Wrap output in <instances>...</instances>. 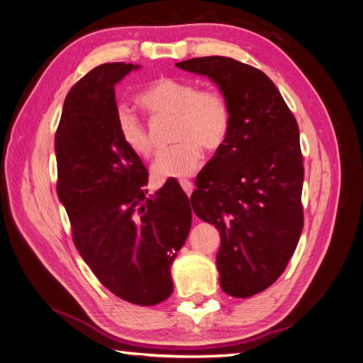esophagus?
<instances>
[{
  "instance_id": "esophagus-1",
  "label": "esophagus",
  "mask_w": 363,
  "mask_h": 363,
  "mask_svg": "<svg viewBox=\"0 0 363 363\" xmlns=\"http://www.w3.org/2000/svg\"><path fill=\"white\" fill-rule=\"evenodd\" d=\"M181 187H182V190L185 191V195H187V196L191 195L193 184H191L189 179H182V181H181Z\"/></svg>"
}]
</instances>
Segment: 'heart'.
<instances>
[{
    "mask_svg": "<svg viewBox=\"0 0 363 363\" xmlns=\"http://www.w3.org/2000/svg\"><path fill=\"white\" fill-rule=\"evenodd\" d=\"M139 105L153 116H174V147L164 150L151 165L157 182L187 178L196 170L202 148L216 151L224 145L232 126V111L223 92L199 89L195 82L159 77L138 97ZM117 131L125 147L134 155L147 157L153 140L138 116L121 109L116 117Z\"/></svg>",
    "mask_w": 363,
    "mask_h": 363,
    "instance_id": "b5f03b06",
    "label": "heart"
}]
</instances>
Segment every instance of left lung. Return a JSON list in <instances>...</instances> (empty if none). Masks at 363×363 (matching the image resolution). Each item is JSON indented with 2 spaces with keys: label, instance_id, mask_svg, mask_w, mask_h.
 Here are the masks:
<instances>
[{
  "label": "left lung",
  "instance_id": "1",
  "mask_svg": "<svg viewBox=\"0 0 363 363\" xmlns=\"http://www.w3.org/2000/svg\"><path fill=\"white\" fill-rule=\"evenodd\" d=\"M176 66L207 75L230 105V133L198 174L191 207L221 235L223 291L252 297L283 274L301 235L298 125L274 82L254 66L220 55Z\"/></svg>",
  "mask_w": 363,
  "mask_h": 363
}]
</instances>
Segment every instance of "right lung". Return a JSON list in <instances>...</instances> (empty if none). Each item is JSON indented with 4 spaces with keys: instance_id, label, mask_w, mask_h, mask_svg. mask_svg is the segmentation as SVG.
<instances>
[{
    "instance_id": "right-lung-1",
    "label": "right lung",
    "mask_w": 363,
    "mask_h": 363,
    "mask_svg": "<svg viewBox=\"0 0 363 363\" xmlns=\"http://www.w3.org/2000/svg\"><path fill=\"white\" fill-rule=\"evenodd\" d=\"M138 67L100 65L67 92L55 133L57 195L99 281L125 301L153 306L173 292L170 266L189 237L191 207L173 181L147 196V168L117 131L114 85Z\"/></svg>"
}]
</instances>
